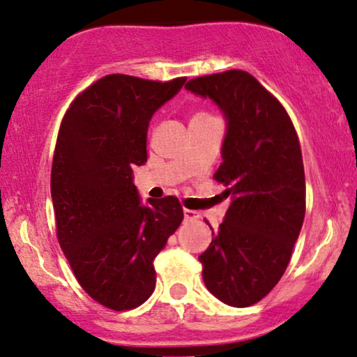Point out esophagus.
Returning <instances> with one entry per match:
<instances>
[{
    "label": "esophagus",
    "instance_id": "obj_1",
    "mask_svg": "<svg viewBox=\"0 0 357 357\" xmlns=\"http://www.w3.org/2000/svg\"><path fill=\"white\" fill-rule=\"evenodd\" d=\"M184 220L186 221H195V220H199V213L197 211H192V209H184Z\"/></svg>",
    "mask_w": 357,
    "mask_h": 357
}]
</instances>
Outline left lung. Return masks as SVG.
Returning a JSON list of instances; mask_svg holds the SVG:
<instances>
[{
	"mask_svg": "<svg viewBox=\"0 0 357 357\" xmlns=\"http://www.w3.org/2000/svg\"><path fill=\"white\" fill-rule=\"evenodd\" d=\"M184 88L211 98L227 119L213 179L226 188L231 206L199 256L204 284L225 304L252 306L282 278L304 221L298 135L284 106L248 71L199 76Z\"/></svg>",
	"mask_w": 357,
	"mask_h": 357,
	"instance_id": "1",
	"label": "left lung"
}]
</instances>
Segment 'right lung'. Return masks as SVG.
Wrapping results in <instances>:
<instances>
[{"instance_id": "1", "label": "right lung", "mask_w": 357, "mask_h": 357, "mask_svg": "<svg viewBox=\"0 0 357 357\" xmlns=\"http://www.w3.org/2000/svg\"><path fill=\"white\" fill-rule=\"evenodd\" d=\"M184 81L108 75L75 98L59 126L51 166L56 236L79 286L113 311L153 294L154 257L184 218L178 197L143 206L132 183V166L148 161L149 119Z\"/></svg>"}]
</instances>
